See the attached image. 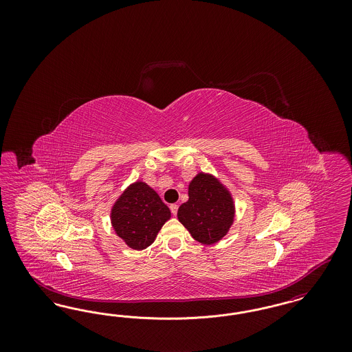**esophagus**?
I'll return each mask as SVG.
<instances>
[{
    "mask_svg": "<svg viewBox=\"0 0 352 352\" xmlns=\"http://www.w3.org/2000/svg\"><path fill=\"white\" fill-rule=\"evenodd\" d=\"M170 211H171V214L175 217L177 215V212H178V204H170Z\"/></svg>",
    "mask_w": 352,
    "mask_h": 352,
    "instance_id": "obj_1",
    "label": "esophagus"
}]
</instances>
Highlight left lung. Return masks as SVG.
I'll return each instance as SVG.
<instances>
[{"mask_svg":"<svg viewBox=\"0 0 352 352\" xmlns=\"http://www.w3.org/2000/svg\"><path fill=\"white\" fill-rule=\"evenodd\" d=\"M178 219L201 244L219 241L234 221V204L226 188L211 175L198 174L188 186V201Z\"/></svg>","mask_w":352,"mask_h":352,"instance_id":"1","label":"left lung"}]
</instances>
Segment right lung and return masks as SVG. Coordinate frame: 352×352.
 <instances>
[{
    "label": "right lung",
    "mask_w": 352,
    "mask_h": 352,
    "mask_svg": "<svg viewBox=\"0 0 352 352\" xmlns=\"http://www.w3.org/2000/svg\"><path fill=\"white\" fill-rule=\"evenodd\" d=\"M170 219L168 206L144 182L132 184L112 208L116 234L133 250H145Z\"/></svg>",
    "instance_id": "add662e5"
}]
</instances>
